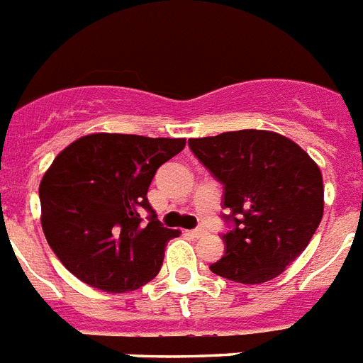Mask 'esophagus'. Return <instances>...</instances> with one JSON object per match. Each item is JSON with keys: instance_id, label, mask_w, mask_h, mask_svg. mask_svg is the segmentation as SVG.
Masks as SVG:
<instances>
[{"instance_id": "obj_1", "label": "esophagus", "mask_w": 363, "mask_h": 363, "mask_svg": "<svg viewBox=\"0 0 363 363\" xmlns=\"http://www.w3.org/2000/svg\"><path fill=\"white\" fill-rule=\"evenodd\" d=\"M206 233L207 231L203 228H196V229H191V231H187V235H191L193 238H200V237H203Z\"/></svg>"}]
</instances>
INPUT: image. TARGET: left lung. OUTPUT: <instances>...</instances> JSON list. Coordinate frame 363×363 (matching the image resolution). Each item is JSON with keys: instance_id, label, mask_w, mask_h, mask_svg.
<instances>
[{"instance_id": "obj_1", "label": "left lung", "mask_w": 363, "mask_h": 363, "mask_svg": "<svg viewBox=\"0 0 363 363\" xmlns=\"http://www.w3.org/2000/svg\"><path fill=\"white\" fill-rule=\"evenodd\" d=\"M189 148L224 185L225 253L213 274L266 283L305 252L323 216L320 167L299 145L268 130L189 139Z\"/></svg>"}]
</instances>
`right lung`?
I'll use <instances>...</instances> for the list:
<instances>
[{
	"mask_svg": "<svg viewBox=\"0 0 363 363\" xmlns=\"http://www.w3.org/2000/svg\"><path fill=\"white\" fill-rule=\"evenodd\" d=\"M184 147L185 139L91 134L55 157L40 184L42 229L71 274L111 294L156 277L167 242L179 233L163 228L147 193L156 170Z\"/></svg>",
	"mask_w": 363,
	"mask_h": 363,
	"instance_id": "right-lung-1",
	"label": "right lung"
}]
</instances>
